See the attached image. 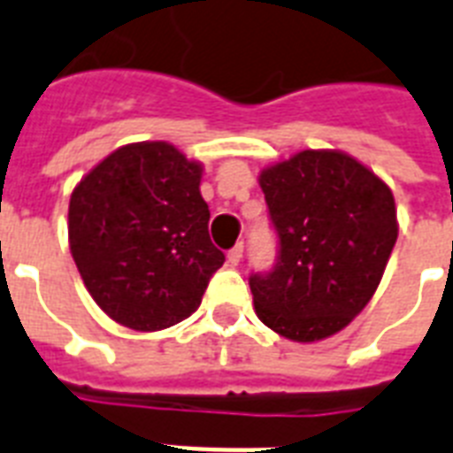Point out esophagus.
<instances>
[{"instance_id": "obj_1", "label": "esophagus", "mask_w": 453, "mask_h": 453, "mask_svg": "<svg viewBox=\"0 0 453 453\" xmlns=\"http://www.w3.org/2000/svg\"><path fill=\"white\" fill-rule=\"evenodd\" d=\"M242 256H244V244L240 242V244H234V247L227 251V263L234 268V265H240Z\"/></svg>"}]
</instances>
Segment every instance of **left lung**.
<instances>
[{
	"instance_id": "obj_1",
	"label": "left lung",
	"mask_w": 453,
	"mask_h": 453,
	"mask_svg": "<svg viewBox=\"0 0 453 453\" xmlns=\"http://www.w3.org/2000/svg\"><path fill=\"white\" fill-rule=\"evenodd\" d=\"M280 237V263L249 280L258 319L315 343L372 301L397 242L393 190L341 150H301L258 176Z\"/></svg>"
}]
</instances>
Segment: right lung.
Returning <instances> with one entry per match:
<instances>
[{"label":"right lung","mask_w":453,"mask_h":453,"mask_svg":"<svg viewBox=\"0 0 453 453\" xmlns=\"http://www.w3.org/2000/svg\"><path fill=\"white\" fill-rule=\"evenodd\" d=\"M202 171L176 145L143 141L110 152L74 185L70 254L117 324L159 331L183 322L226 261L209 240Z\"/></svg>","instance_id":"add662e5"}]
</instances>
